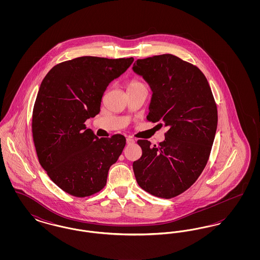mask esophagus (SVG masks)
I'll use <instances>...</instances> for the list:
<instances>
[{
  "label": "esophagus",
  "instance_id": "obj_1",
  "mask_svg": "<svg viewBox=\"0 0 260 260\" xmlns=\"http://www.w3.org/2000/svg\"><path fill=\"white\" fill-rule=\"evenodd\" d=\"M136 141H135V139L134 138H132V137H127L126 138V144H134Z\"/></svg>",
  "mask_w": 260,
  "mask_h": 260
}]
</instances>
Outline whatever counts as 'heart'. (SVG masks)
<instances>
[{
	"instance_id": "1",
	"label": "heart",
	"mask_w": 260,
	"mask_h": 260,
	"mask_svg": "<svg viewBox=\"0 0 260 260\" xmlns=\"http://www.w3.org/2000/svg\"><path fill=\"white\" fill-rule=\"evenodd\" d=\"M137 85H141V84H140V83H137V82H132V83H129L128 87H134V86H137Z\"/></svg>"
}]
</instances>
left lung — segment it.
<instances>
[{"instance_id":"8db88e82","label":"left lung","mask_w":260,"mask_h":260,"mask_svg":"<svg viewBox=\"0 0 260 260\" xmlns=\"http://www.w3.org/2000/svg\"><path fill=\"white\" fill-rule=\"evenodd\" d=\"M133 70L153 92L147 120L169 127L159 145L137 141L142 155L133 164L136 181L153 196L173 198L198 179L208 162L217 127L216 104L205 75L175 55L137 59Z\"/></svg>"}]
</instances>
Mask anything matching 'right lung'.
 <instances>
[{"label": "right lung", "instance_id": "1", "mask_svg": "<svg viewBox=\"0 0 260 260\" xmlns=\"http://www.w3.org/2000/svg\"><path fill=\"white\" fill-rule=\"evenodd\" d=\"M133 62V57H77L52 67L40 86L32 118L38 159L70 195L87 197L100 191L123 152L124 136L99 138L85 122L99 114L108 85Z\"/></svg>", "mask_w": 260, "mask_h": 260}]
</instances>
